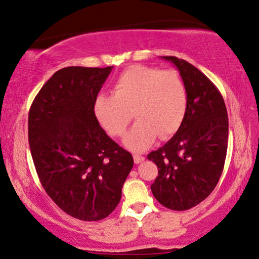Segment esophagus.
I'll list each match as a JSON object with an SVG mask.
<instances>
[{
	"mask_svg": "<svg viewBox=\"0 0 259 259\" xmlns=\"http://www.w3.org/2000/svg\"><path fill=\"white\" fill-rule=\"evenodd\" d=\"M134 161H135V163H141V162L144 161V156H141V155H134Z\"/></svg>",
	"mask_w": 259,
	"mask_h": 259,
	"instance_id": "esophagus-1",
	"label": "esophagus"
}]
</instances>
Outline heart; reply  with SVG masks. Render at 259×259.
I'll return each instance as SVG.
<instances>
[{
    "label": "heart",
    "instance_id": "heart-1",
    "mask_svg": "<svg viewBox=\"0 0 259 259\" xmlns=\"http://www.w3.org/2000/svg\"><path fill=\"white\" fill-rule=\"evenodd\" d=\"M188 106L185 82L178 72L135 65L118 75L112 95H99L95 101L98 122L111 136H122L132 123L137 122L124 139L127 148L142 151L157 136L167 140L184 123Z\"/></svg>",
    "mask_w": 259,
    "mask_h": 259
}]
</instances>
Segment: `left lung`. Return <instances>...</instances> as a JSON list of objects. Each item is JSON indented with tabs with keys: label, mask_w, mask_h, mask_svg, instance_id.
Masks as SVG:
<instances>
[{
	"label": "left lung",
	"mask_w": 259,
	"mask_h": 259,
	"mask_svg": "<svg viewBox=\"0 0 259 259\" xmlns=\"http://www.w3.org/2000/svg\"><path fill=\"white\" fill-rule=\"evenodd\" d=\"M163 59L180 71L188 106L179 132L147 156L158 169L150 188L162 206L186 211L204 201L222 177L229 142V117L222 94L201 71L177 57Z\"/></svg>",
	"instance_id": "obj_1"
}]
</instances>
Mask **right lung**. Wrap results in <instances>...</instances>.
Returning <instances> with one entry per match:
<instances>
[{
	"mask_svg": "<svg viewBox=\"0 0 259 259\" xmlns=\"http://www.w3.org/2000/svg\"><path fill=\"white\" fill-rule=\"evenodd\" d=\"M111 70L61 68L29 109L28 142L41 185L59 208L84 222L112 213L134 165L132 154L106 135L95 115Z\"/></svg>",
	"mask_w": 259,
	"mask_h": 259,
	"instance_id": "right-lung-1",
	"label": "right lung"
}]
</instances>
